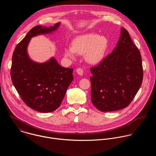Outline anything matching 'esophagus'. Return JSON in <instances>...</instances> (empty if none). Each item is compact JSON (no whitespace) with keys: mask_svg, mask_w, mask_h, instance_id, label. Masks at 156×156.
<instances>
[{"mask_svg":"<svg viewBox=\"0 0 156 156\" xmlns=\"http://www.w3.org/2000/svg\"><path fill=\"white\" fill-rule=\"evenodd\" d=\"M76 73H77L79 75H80V76H82L83 74V70H82L81 69H80V68L77 69L76 70Z\"/></svg>","mask_w":156,"mask_h":156,"instance_id":"esophagus-1","label":"esophagus"}]
</instances>
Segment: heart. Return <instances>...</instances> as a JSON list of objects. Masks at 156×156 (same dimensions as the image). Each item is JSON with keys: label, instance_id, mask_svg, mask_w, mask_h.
Here are the masks:
<instances>
[{"label": "heart", "instance_id": "1", "mask_svg": "<svg viewBox=\"0 0 156 156\" xmlns=\"http://www.w3.org/2000/svg\"><path fill=\"white\" fill-rule=\"evenodd\" d=\"M108 47V40L104 36L95 33H87L74 38L72 46L64 48L65 57L74 58L76 53L84 54L87 62L91 64L99 63L104 58Z\"/></svg>", "mask_w": 156, "mask_h": 156}]
</instances>
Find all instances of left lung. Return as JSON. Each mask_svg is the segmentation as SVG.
I'll use <instances>...</instances> for the list:
<instances>
[{
  "label": "left lung",
  "mask_w": 156,
  "mask_h": 156,
  "mask_svg": "<svg viewBox=\"0 0 156 156\" xmlns=\"http://www.w3.org/2000/svg\"><path fill=\"white\" fill-rule=\"evenodd\" d=\"M91 72V101L99 110L112 112L130 104L141 86L143 70L140 52L126 30L121 28L114 51Z\"/></svg>",
  "instance_id": "8db88e82"
}]
</instances>
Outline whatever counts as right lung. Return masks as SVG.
Listing matches in <instances>:
<instances>
[{
	"mask_svg": "<svg viewBox=\"0 0 156 156\" xmlns=\"http://www.w3.org/2000/svg\"><path fill=\"white\" fill-rule=\"evenodd\" d=\"M60 22L49 27L33 28L17 44L12 55L11 78L21 99L39 112H52L58 108L73 80V69L62 67L54 57L39 63L28 55V46L33 37L52 34Z\"/></svg>",
	"mask_w": 156,
	"mask_h": 156,
	"instance_id": "right-lung-1",
	"label": "right lung"
}]
</instances>
